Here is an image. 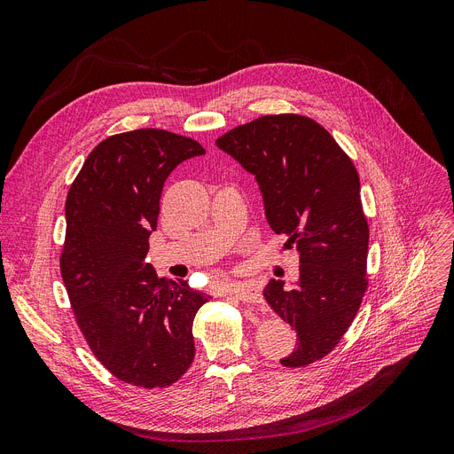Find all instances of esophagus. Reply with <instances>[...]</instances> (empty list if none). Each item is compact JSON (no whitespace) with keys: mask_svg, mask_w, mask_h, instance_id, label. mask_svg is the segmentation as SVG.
<instances>
[{"mask_svg":"<svg viewBox=\"0 0 454 454\" xmlns=\"http://www.w3.org/2000/svg\"><path fill=\"white\" fill-rule=\"evenodd\" d=\"M231 294L243 303H262V294L256 288V284H236L231 288Z\"/></svg>","mask_w":454,"mask_h":454,"instance_id":"esophagus-1","label":"esophagus"}]
</instances>
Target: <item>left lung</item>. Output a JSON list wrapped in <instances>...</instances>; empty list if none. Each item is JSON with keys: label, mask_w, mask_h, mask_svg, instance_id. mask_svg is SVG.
<instances>
[{"label": "left lung", "mask_w": 454, "mask_h": 454, "mask_svg": "<svg viewBox=\"0 0 454 454\" xmlns=\"http://www.w3.org/2000/svg\"><path fill=\"white\" fill-rule=\"evenodd\" d=\"M216 145L256 177L267 223L297 247L295 286L271 278L263 297L297 331V348L280 363L307 366L340 342L368 286L356 166L320 123L299 114L262 115Z\"/></svg>", "instance_id": "8db88e82"}]
</instances>
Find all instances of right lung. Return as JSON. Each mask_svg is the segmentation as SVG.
Masks as SVG:
<instances>
[{
    "label": "right lung",
    "mask_w": 454,
    "mask_h": 454,
    "mask_svg": "<svg viewBox=\"0 0 454 454\" xmlns=\"http://www.w3.org/2000/svg\"><path fill=\"white\" fill-rule=\"evenodd\" d=\"M204 153L196 140L160 129L114 134L67 194L59 267L76 324L105 368L137 387H168L194 359L192 322L209 295L159 278L145 254L166 177Z\"/></svg>",
    "instance_id": "right-lung-1"
}]
</instances>
